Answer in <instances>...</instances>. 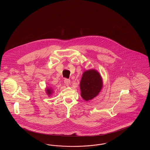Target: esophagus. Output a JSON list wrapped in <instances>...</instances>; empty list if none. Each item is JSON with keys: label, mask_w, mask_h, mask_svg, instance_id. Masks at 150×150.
Returning <instances> with one entry per match:
<instances>
[{"label": "esophagus", "mask_w": 150, "mask_h": 150, "mask_svg": "<svg viewBox=\"0 0 150 150\" xmlns=\"http://www.w3.org/2000/svg\"><path fill=\"white\" fill-rule=\"evenodd\" d=\"M64 83L66 86H69L70 83V80L69 79H64Z\"/></svg>", "instance_id": "34e87169"}]
</instances>
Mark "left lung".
Returning <instances> with one entry per match:
<instances>
[{
    "mask_svg": "<svg viewBox=\"0 0 150 150\" xmlns=\"http://www.w3.org/2000/svg\"><path fill=\"white\" fill-rule=\"evenodd\" d=\"M81 96L86 100H92L100 93L102 87V81L100 74L90 70L84 72L80 83Z\"/></svg>",
    "mask_w": 150,
    "mask_h": 150,
    "instance_id": "1",
    "label": "left lung"
}]
</instances>
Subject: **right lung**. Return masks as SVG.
<instances>
[{
	"instance_id": "1",
	"label": "right lung",
	"mask_w": 150,
	"mask_h": 150,
	"mask_svg": "<svg viewBox=\"0 0 150 150\" xmlns=\"http://www.w3.org/2000/svg\"><path fill=\"white\" fill-rule=\"evenodd\" d=\"M47 93L48 94H50L52 93V91L50 90V89H48L47 90Z\"/></svg>"
}]
</instances>
